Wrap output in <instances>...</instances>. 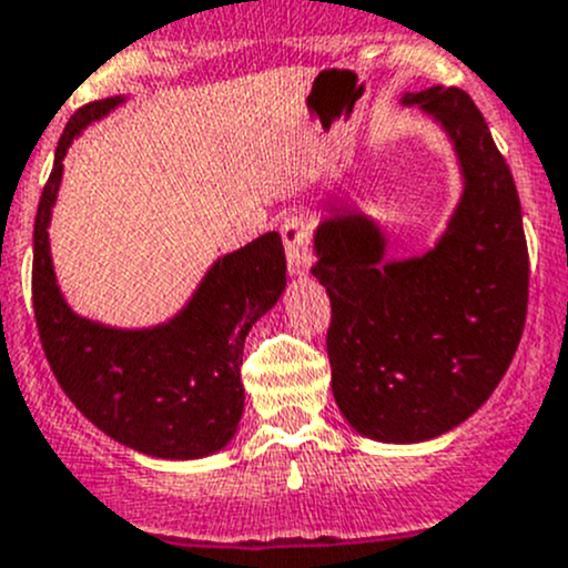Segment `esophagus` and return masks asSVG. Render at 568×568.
<instances>
[{"mask_svg":"<svg viewBox=\"0 0 568 568\" xmlns=\"http://www.w3.org/2000/svg\"><path fill=\"white\" fill-rule=\"evenodd\" d=\"M280 236L285 244V257H288L291 274H305L311 268V242L313 225L305 214H288L280 225Z\"/></svg>","mask_w":568,"mask_h":568,"instance_id":"1","label":"esophagus"}]
</instances>
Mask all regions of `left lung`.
<instances>
[{
	"instance_id": "left-lung-1",
	"label": "left lung",
	"mask_w": 568,
	"mask_h": 568,
	"mask_svg": "<svg viewBox=\"0 0 568 568\" xmlns=\"http://www.w3.org/2000/svg\"><path fill=\"white\" fill-rule=\"evenodd\" d=\"M448 129L464 197L423 257L382 261L385 236L357 214L316 231L313 274L332 321V393L346 420L379 443H423L467 420L506 376L528 316V242L506 159L459 88L406 93Z\"/></svg>"
}]
</instances>
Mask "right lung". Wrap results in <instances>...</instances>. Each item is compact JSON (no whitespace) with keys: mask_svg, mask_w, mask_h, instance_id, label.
Returning <instances> with one entry per match:
<instances>
[{"mask_svg":"<svg viewBox=\"0 0 568 568\" xmlns=\"http://www.w3.org/2000/svg\"><path fill=\"white\" fill-rule=\"evenodd\" d=\"M120 99L77 109L57 142L40 194L32 252V307L57 382L93 426L159 456L197 459L231 443L244 412V337L285 288L277 233L214 263L181 316L156 329L123 332L79 318L62 300L49 255V216L73 136Z\"/></svg>","mask_w":568,"mask_h":568,"instance_id":"1","label":"right lung"}]
</instances>
